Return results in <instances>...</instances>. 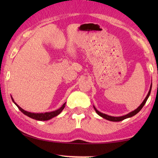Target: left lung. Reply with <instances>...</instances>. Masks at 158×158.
I'll use <instances>...</instances> for the list:
<instances>
[{
	"mask_svg": "<svg viewBox=\"0 0 158 158\" xmlns=\"http://www.w3.org/2000/svg\"><path fill=\"white\" fill-rule=\"evenodd\" d=\"M151 89H152V84H151V87H150V90H149V91H148V95H147V96L146 97V98L144 99V100L143 101V102L141 104L140 106H139V107H138L137 109H135V110L132 111V112H130V113H129V114H126V115H125V116H119V117L111 116H109V115H106V114H102V113H101V112H100L99 111H98L97 109H96V108L95 107V106H93V107H94L95 110V111H96V113H97V114L99 115V116H100L101 117L104 118H105V119H106V120H108V121H114V122L121 121H123V120L127 118H130V117H132V116H135V115L137 114L138 113V112H139V111H140L141 109L143 108V106H144V105H145V104H146V101H147V100H148V97H149L150 94H151Z\"/></svg>",
	"mask_w": 158,
	"mask_h": 158,
	"instance_id": "1",
	"label": "left lung"
}]
</instances>
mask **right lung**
<instances>
[{"label": "right lung", "mask_w": 158, "mask_h": 158, "mask_svg": "<svg viewBox=\"0 0 158 158\" xmlns=\"http://www.w3.org/2000/svg\"><path fill=\"white\" fill-rule=\"evenodd\" d=\"M12 100L13 101V102H14L15 105H17V106L19 108V110L21 112H22L23 114H24L27 116L31 118L37 120V121H48V120H49L51 118H53V117L58 116V114L61 113V111L63 110V109L65 108V103H64L63 106H61L60 108H59L56 111H51V112H46V113H40V114H38V113H37V114L36 113H31V112L26 111L25 110H23L22 108H21L20 106H19L14 101V100H13L12 98Z\"/></svg>", "instance_id": "1"}]
</instances>
